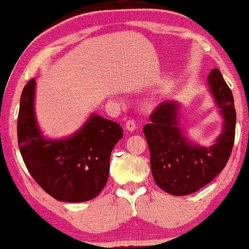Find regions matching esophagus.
Instances as JSON below:
<instances>
[{
	"label": "esophagus",
	"instance_id": "obj_1",
	"mask_svg": "<svg viewBox=\"0 0 249 249\" xmlns=\"http://www.w3.org/2000/svg\"><path fill=\"white\" fill-rule=\"evenodd\" d=\"M125 128H126L127 131H134L137 128V123L134 119H127L126 123H125Z\"/></svg>",
	"mask_w": 249,
	"mask_h": 249
}]
</instances>
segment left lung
<instances>
[{"mask_svg": "<svg viewBox=\"0 0 249 249\" xmlns=\"http://www.w3.org/2000/svg\"><path fill=\"white\" fill-rule=\"evenodd\" d=\"M209 86L224 117L223 133L211 147L191 146L178 126V104L163 102L153 110L143 126L151 154L153 178L161 189L174 196L196 193L225 168L235 137L233 95L218 68L211 71Z\"/></svg>", "mask_w": 249, "mask_h": 249, "instance_id": "1", "label": "left lung"}]
</instances>
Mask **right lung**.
<instances>
[{
  "label": "right lung",
  "instance_id": "obj_1",
  "mask_svg": "<svg viewBox=\"0 0 249 249\" xmlns=\"http://www.w3.org/2000/svg\"><path fill=\"white\" fill-rule=\"evenodd\" d=\"M35 80L20 96L17 138L29 173L53 198L79 203L95 198L109 178L110 155L122 139L118 123L91 116L76 134L65 140L43 139L34 112Z\"/></svg>",
  "mask_w": 249,
  "mask_h": 249
}]
</instances>
